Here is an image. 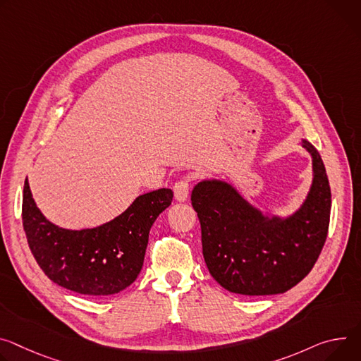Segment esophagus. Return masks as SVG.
I'll return each mask as SVG.
<instances>
[{"instance_id": "obj_1", "label": "esophagus", "mask_w": 361, "mask_h": 361, "mask_svg": "<svg viewBox=\"0 0 361 361\" xmlns=\"http://www.w3.org/2000/svg\"><path fill=\"white\" fill-rule=\"evenodd\" d=\"M174 197L177 202H185L188 199V191H190V181L188 178H181L178 180L174 187Z\"/></svg>"}]
</instances>
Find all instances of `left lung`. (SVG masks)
<instances>
[{
    "label": "left lung",
    "mask_w": 361,
    "mask_h": 361,
    "mask_svg": "<svg viewBox=\"0 0 361 361\" xmlns=\"http://www.w3.org/2000/svg\"><path fill=\"white\" fill-rule=\"evenodd\" d=\"M301 147L311 155L312 180L304 202L286 216L260 210L223 178H204L192 188L204 262L228 292L283 293L315 265L329 232L331 190L315 147L307 140Z\"/></svg>",
    "instance_id": "8db88e82"
}]
</instances>
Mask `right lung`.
<instances>
[{"label": "right lung", "instance_id": "1", "mask_svg": "<svg viewBox=\"0 0 361 361\" xmlns=\"http://www.w3.org/2000/svg\"><path fill=\"white\" fill-rule=\"evenodd\" d=\"M173 202L170 188L138 195L123 213L96 227L66 228L37 207L28 180L23 226L39 267L54 283L90 297L114 295L133 283L144 264L151 226Z\"/></svg>", "mask_w": 361, "mask_h": 361}]
</instances>
